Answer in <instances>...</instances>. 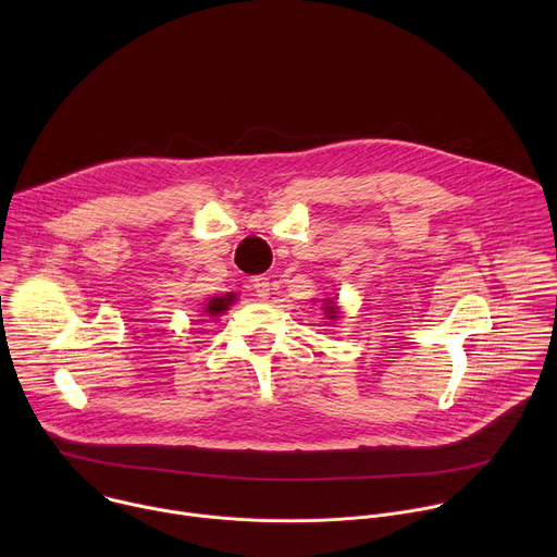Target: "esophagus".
I'll return each instance as SVG.
<instances>
[{
	"label": "esophagus",
	"mask_w": 557,
	"mask_h": 557,
	"mask_svg": "<svg viewBox=\"0 0 557 557\" xmlns=\"http://www.w3.org/2000/svg\"><path fill=\"white\" fill-rule=\"evenodd\" d=\"M253 290H256V295L260 297V299H269V295H271V282H269V277H256L253 280Z\"/></svg>",
	"instance_id": "obj_1"
}]
</instances>
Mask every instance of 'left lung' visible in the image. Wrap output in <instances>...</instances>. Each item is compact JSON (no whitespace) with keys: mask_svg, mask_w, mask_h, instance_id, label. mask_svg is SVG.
<instances>
[{"mask_svg":"<svg viewBox=\"0 0 557 557\" xmlns=\"http://www.w3.org/2000/svg\"><path fill=\"white\" fill-rule=\"evenodd\" d=\"M324 301H326L324 310H326V314H329V320H337V317H339V308H337V301H335V299H324Z\"/></svg>","mask_w":557,"mask_h":557,"instance_id":"8db88e82","label":"left lung"}]
</instances>
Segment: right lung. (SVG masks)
<instances>
[{"mask_svg": "<svg viewBox=\"0 0 557 557\" xmlns=\"http://www.w3.org/2000/svg\"><path fill=\"white\" fill-rule=\"evenodd\" d=\"M235 301V293H226L222 297H211L202 310L205 317H209V320H215V317H220L224 310H228V306ZM198 322H207V320H198Z\"/></svg>", "mask_w": 557, "mask_h": 557, "instance_id": "right-lung-1", "label": "right lung"}]
</instances>
